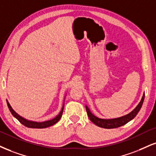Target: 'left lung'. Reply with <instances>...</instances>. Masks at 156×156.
Listing matches in <instances>:
<instances>
[{"mask_svg":"<svg viewBox=\"0 0 156 156\" xmlns=\"http://www.w3.org/2000/svg\"><path fill=\"white\" fill-rule=\"evenodd\" d=\"M144 99V94H143V96L142 97L141 101L138 104V105L135 108L132 112H129L127 115L121 116V117L116 118V119H99V118L95 116L94 114L91 113L90 111L89 108L87 106H86V112H87V115L89 116L90 121H92L95 125L98 126L99 127L105 129H114L118 128V127L122 126L125 125L128 122L134 119V118L137 115L139 111L141 109L142 104H143Z\"/></svg>","mask_w":156,"mask_h":156,"instance_id":"8db88e82","label":"left lung"}]
</instances>
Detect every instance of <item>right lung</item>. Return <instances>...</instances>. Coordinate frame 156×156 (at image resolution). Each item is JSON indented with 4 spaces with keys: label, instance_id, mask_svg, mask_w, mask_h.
I'll return each instance as SVG.
<instances>
[{
    "label": "right lung",
    "instance_id": "obj_1",
    "mask_svg": "<svg viewBox=\"0 0 156 156\" xmlns=\"http://www.w3.org/2000/svg\"><path fill=\"white\" fill-rule=\"evenodd\" d=\"M6 102H7V105H8L9 110H10V112H12L13 116H14V118H16V119L22 123V124H23L24 126H25L28 127V128H33V129L47 128L48 126H53L55 124V123H57V122L59 121L60 119H61L62 115V112H63V109H64V103H63L62 108L61 111H60L59 113L58 114L55 118H54V119L51 120H49V121H46L44 122H37V121H29V120L22 117L21 115H19V114L16 113V112L13 110L12 106L10 105V104H9V102H8V100H6Z\"/></svg>",
    "mask_w": 156,
    "mask_h": 156
}]
</instances>
